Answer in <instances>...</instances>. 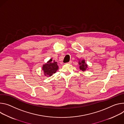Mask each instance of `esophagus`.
Here are the masks:
<instances>
[{
    "label": "esophagus",
    "mask_w": 124,
    "mask_h": 124,
    "mask_svg": "<svg viewBox=\"0 0 124 124\" xmlns=\"http://www.w3.org/2000/svg\"><path fill=\"white\" fill-rule=\"evenodd\" d=\"M67 63H68V64H71V63H72V61H70L69 62H67Z\"/></svg>",
    "instance_id": "esophagus-1"
}]
</instances>
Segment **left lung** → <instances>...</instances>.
<instances>
[{
    "label": "left lung",
    "mask_w": 124,
    "mask_h": 124,
    "mask_svg": "<svg viewBox=\"0 0 124 124\" xmlns=\"http://www.w3.org/2000/svg\"><path fill=\"white\" fill-rule=\"evenodd\" d=\"M79 68L80 70L83 71H85L88 68V65L86 63L84 60H82L81 61H79Z\"/></svg>",
    "instance_id": "1"
}]
</instances>
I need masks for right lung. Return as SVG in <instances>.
Here are the masks:
<instances>
[{"label": "right lung", "instance_id": "obj_1", "mask_svg": "<svg viewBox=\"0 0 124 124\" xmlns=\"http://www.w3.org/2000/svg\"><path fill=\"white\" fill-rule=\"evenodd\" d=\"M53 60L51 59L46 63L43 65L42 70L44 74L46 76H51L54 73H56L58 70L59 66L56 62H52Z\"/></svg>", "mask_w": 124, "mask_h": 124}]
</instances>
